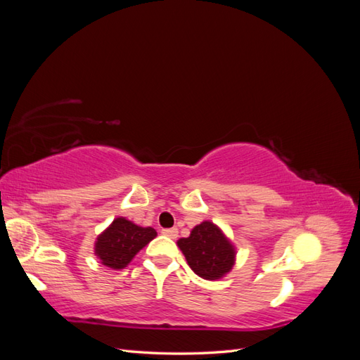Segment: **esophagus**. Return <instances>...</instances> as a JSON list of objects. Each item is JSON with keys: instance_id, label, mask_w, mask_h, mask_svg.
Here are the masks:
<instances>
[{"instance_id": "obj_1", "label": "esophagus", "mask_w": 360, "mask_h": 360, "mask_svg": "<svg viewBox=\"0 0 360 360\" xmlns=\"http://www.w3.org/2000/svg\"><path fill=\"white\" fill-rule=\"evenodd\" d=\"M162 234L169 237V238H177L179 230H177V228H165V230H162Z\"/></svg>"}]
</instances>
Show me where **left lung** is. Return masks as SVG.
Segmentation results:
<instances>
[{
    "label": "left lung",
    "mask_w": 360,
    "mask_h": 360,
    "mask_svg": "<svg viewBox=\"0 0 360 360\" xmlns=\"http://www.w3.org/2000/svg\"><path fill=\"white\" fill-rule=\"evenodd\" d=\"M189 267L207 281L224 278L231 271L236 261V249L221 228L204 221L191 231L189 237L177 242Z\"/></svg>",
    "instance_id": "left-lung-1"
}]
</instances>
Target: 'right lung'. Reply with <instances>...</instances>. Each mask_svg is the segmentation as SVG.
Instances as JSON below:
<instances>
[{
    "label": "right lung",
    "mask_w": 360,
    "mask_h": 360,
    "mask_svg": "<svg viewBox=\"0 0 360 360\" xmlns=\"http://www.w3.org/2000/svg\"><path fill=\"white\" fill-rule=\"evenodd\" d=\"M156 236L155 228H144L127 221L126 217H117L97 237L94 254L106 267L114 270L124 269L139 250Z\"/></svg>",
    "instance_id": "add662e5"
}]
</instances>
